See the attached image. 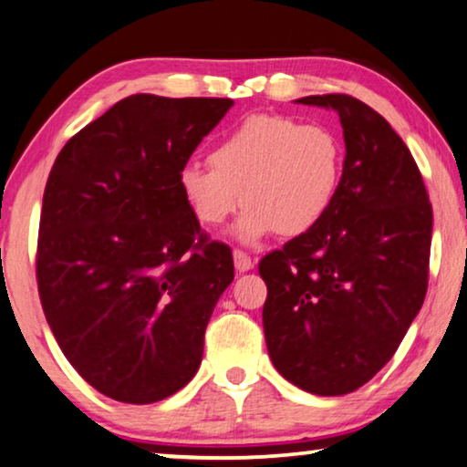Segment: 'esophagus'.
Returning a JSON list of instances; mask_svg holds the SVG:
<instances>
[{
  "mask_svg": "<svg viewBox=\"0 0 467 467\" xmlns=\"http://www.w3.org/2000/svg\"><path fill=\"white\" fill-rule=\"evenodd\" d=\"M233 258H234V268L239 273H247V271H252V268H254V260L249 258L245 252H241V249H234Z\"/></svg>",
  "mask_w": 467,
  "mask_h": 467,
  "instance_id": "esophagus-1",
  "label": "esophagus"
}]
</instances>
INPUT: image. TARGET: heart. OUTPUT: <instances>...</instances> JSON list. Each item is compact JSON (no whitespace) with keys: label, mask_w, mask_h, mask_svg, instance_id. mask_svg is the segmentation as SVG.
Here are the masks:
<instances>
[{"label":"heart","mask_w":467,"mask_h":467,"mask_svg":"<svg viewBox=\"0 0 467 467\" xmlns=\"http://www.w3.org/2000/svg\"><path fill=\"white\" fill-rule=\"evenodd\" d=\"M343 165V143L332 129L254 114L215 143L209 165L186 162L177 183L207 226L224 224L243 199L233 236L252 247L275 233L313 231L337 201Z\"/></svg>","instance_id":"b5f03b06"}]
</instances>
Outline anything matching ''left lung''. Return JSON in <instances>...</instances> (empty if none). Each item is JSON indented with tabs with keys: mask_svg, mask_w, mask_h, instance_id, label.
<instances>
[{
	"mask_svg": "<svg viewBox=\"0 0 467 467\" xmlns=\"http://www.w3.org/2000/svg\"><path fill=\"white\" fill-rule=\"evenodd\" d=\"M296 103L337 111L347 154L326 218L262 258V324L281 377L345 396L389 362L421 311L433 215L410 150L379 111L349 95Z\"/></svg>",
	"mask_w": 467,
	"mask_h": 467,
	"instance_id": "left-lung-1",
	"label": "left lung"
}]
</instances>
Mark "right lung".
<instances>
[{
	"instance_id": "add662e5",
	"label": "right lung",
	"mask_w": 467,
	"mask_h": 467,
	"mask_svg": "<svg viewBox=\"0 0 467 467\" xmlns=\"http://www.w3.org/2000/svg\"><path fill=\"white\" fill-rule=\"evenodd\" d=\"M233 99L130 95L71 137L44 190L37 290L58 347L103 396L152 404L190 383L224 243L201 236L177 175Z\"/></svg>"
}]
</instances>
